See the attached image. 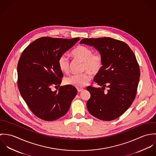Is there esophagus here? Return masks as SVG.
Returning a JSON list of instances; mask_svg holds the SVG:
<instances>
[{"instance_id":"obj_1","label":"esophagus","mask_w":156,"mask_h":156,"mask_svg":"<svg viewBox=\"0 0 156 156\" xmlns=\"http://www.w3.org/2000/svg\"><path fill=\"white\" fill-rule=\"evenodd\" d=\"M82 90H83V89H81V88H78V89H77V91H78L79 92H82Z\"/></svg>"}]
</instances>
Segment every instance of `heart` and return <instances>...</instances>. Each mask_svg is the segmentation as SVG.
Listing matches in <instances>:
<instances>
[{
    "mask_svg": "<svg viewBox=\"0 0 156 156\" xmlns=\"http://www.w3.org/2000/svg\"><path fill=\"white\" fill-rule=\"evenodd\" d=\"M72 55L84 62L83 69L87 70L82 74H74L65 80L66 83L80 88L84 87L91 79L90 72L92 74H97L103 67V59L100 53H94L92 49L85 45H78L72 51ZM58 64L61 71L68 73L69 70V59L66 54H62L58 59Z\"/></svg>",
    "mask_w": 156,
    "mask_h": 156,
    "instance_id": "heart-1",
    "label": "heart"
}]
</instances>
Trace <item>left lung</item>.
<instances>
[{
    "instance_id": "1",
    "label": "left lung",
    "mask_w": 156,
    "mask_h": 156,
    "mask_svg": "<svg viewBox=\"0 0 156 156\" xmlns=\"http://www.w3.org/2000/svg\"><path fill=\"white\" fill-rule=\"evenodd\" d=\"M80 44L94 47L103 56V67L94 77L100 88L87 87V106L94 117L113 120L131 106L136 95L140 69L133 51L126 43L111 38H84ZM107 87L108 91H105Z\"/></svg>"
}]
</instances>
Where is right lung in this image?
<instances>
[{
  "label": "right lung",
  "mask_w": 156,
  "mask_h": 156,
  "mask_svg": "<svg viewBox=\"0 0 156 156\" xmlns=\"http://www.w3.org/2000/svg\"><path fill=\"white\" fill-rule=\"evenodd\" d=\"M79 40L42 37L29 45L21 55L18 87L30 110L41 119L51 121L65 115L77 93L68 85L61 87L59 91H52L51 87H60L62 82L59 58Z\"/></svg>",
  "instance_id": "1"
}]
</instances>
